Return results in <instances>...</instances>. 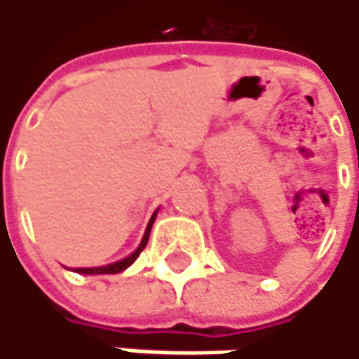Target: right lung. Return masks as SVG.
<instances>
[{
	"instance_id": "obj_1",
	"label": "right lung",
	"mask_w": 359,
	"mask_h": 359,
	"mask_svg": "<svg viewBox=\"0 0 359 359\" xmlns=\"http://www.w3.org/2000/svg\"><path fill=\"white\" fill-rule=\"evenodd\" d=\"M154 220H156V214L151 216V220H149V224H147V231H145V235H143V241H141V245L137 248V251H135V253H130L128 257H124V259H120V262H116V264H109V266H102V268H79L76 272H81V274H118V272H122L124 268H128V266H130V264H133V262L139 257V253L145 250Z\"/></svg>"
}]
</instances>
